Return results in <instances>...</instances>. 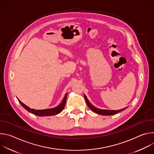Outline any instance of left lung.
<instances>
[{"label":"left lung","mask_w":154,"mask_h":154,"mask_svg":"<svg viewBox=\"0 0 154 154\" xmlns=\"http://www.w3.org/2000/svg\"><path fill=\"white\" fill-rule=\"evenodd\" d=\"M67 95L68 94H66L65 95L64 97V100H66V97H67ZM19 103H20V105L23 106L26 110L29 111V112L32 113V114H34L35 115L37 116H52V115H57L58 113H60L61 112L60 110V107L57 106L56 108H50V109H32L29 108V106H27V105H26L24 103H23L22 102L20 101V100H19ZM89 107L90 108V109H91L92 110L96 113V109L97 108H96L95 106H93L91 104H90V106L89 105Z\"/></svg>","instance_id":"1"}]
</instances>
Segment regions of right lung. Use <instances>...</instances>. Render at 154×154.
Here are the masks:
<instances>
[{
    "label": "right lung",
    "instance_id": "right-lung-1",
    "mask_svg": "<svg viewBox=\"0 0 154 154\" xmlns=\"http://www.w3.org/2000/svg\"><path fill=\"white\" fill-rule=\"evenodd\" d=\"M125 108H126L121 109H119V111L118 110H116H116H110V109H100L97 108L96 109V113H97L99 115H106V116H107V115H115V114L121 112L122 110H124Z\"/></svg>",
    "mask_w": 154,
    "mask_h": 154
}]
</instances>
